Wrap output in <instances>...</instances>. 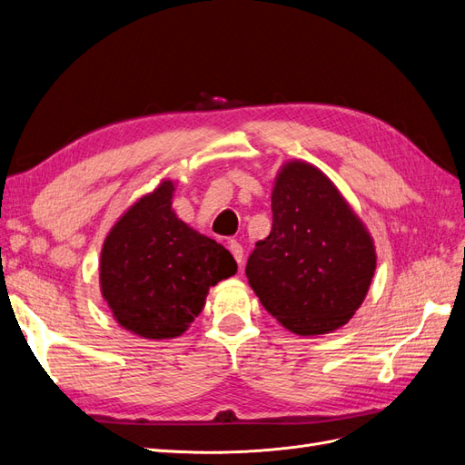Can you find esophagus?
<instances>
[{
  "label": "esophagus",
  "mask_w": 465,
  "mask_h": 465,
  "mask_svg": "<svg viewBox=\"0 0 465 465\" xmlns=\"http://www.w3.org/2000/svg\"><path fill=\"white\" fill-rule=\"evenodd\" d=\"M229 250H231L232 258L236 260V263H238V265H242V256H244V250H242L241 242H238V241H229Z\"/></svg>",
  "instance_id": "esophagus-1"
}]
</instances>
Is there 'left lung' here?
<instances>
[{
    "label": "left lung",
    "mask_w": 465,
    "mask_h": 465,
    "mask_svg": "<svg viewBox=\"0 0 465 465\" xmlns=\"http://www.w3.org/2000/svg\"><path fill=\"white\" fill-rule=\"evenodd\" d=\"M272 232L246 263L250 287L281 326L330 333L353 318L376 270L374 241L320 168L287 161L272 192Z\"/></svg>",
    "instance_id": "1"
}]
</instances>
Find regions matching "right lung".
Returning a JSON list of instances; mask_svg holds the SVG:
<instances>
[{
	"label": "right lung",
	"instance_id": "right-lung-1",
	"mask_svg": "<svg viewBox=\"0 0 465 465\" xmlns=\"http://www.w3.org/2000/svg\"><path fill=\"white\" fill-rule=\"evenodd\" d=\"M174 182L142 195L104 238L98 283L112 316L145 340H174L205 306L209 287L236 273L231 252L176 217Z\"/></svg>",
	"mask_w": 465,
	"mask_h": 465
}]
</instances>
